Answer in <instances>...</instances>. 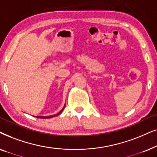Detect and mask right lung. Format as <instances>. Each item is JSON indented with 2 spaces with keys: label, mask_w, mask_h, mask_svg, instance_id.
Masks as SVG:
<instances>
[{
  "label": "right lung",
  "mask_w": 157,
  "mask_h": 157,
  "mask_svg": "<svg viewBox=\"0 0 157 157\" xmlns=\"http://www.w3.org/2000/svg\"><path fill=\"white\" fill-rule=\"evenodd\" d=\"M65 105H66V104H64V107H63V108H62V109L60 110V111L59 112V113H57V114H54V115H52V116H36V118H53V117H55V116H59V114H61L62 113V111H63L64 110V107H65Z\"/></svg>",
  "instance_id": "add662e5"
}]
</instances>
